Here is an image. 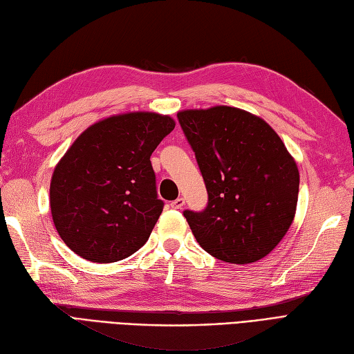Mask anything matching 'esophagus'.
<instances>
[{
    "label": "esophagus",
    "instance_id": "esophagus-1",
    "mask_svg": "<svg viewBox=\"0 0 354 354\" xmlns=\"http://www.w3.org/2000/svg\"><path fill=\"white\" fill-rule=\"evenodd\" d=\"M185 206V200L183 198H177L174 201H171V207L172 209H182Z\"/></svg>",
    "mask_w": 354,
    "mask_h": 354
}]
</instances>
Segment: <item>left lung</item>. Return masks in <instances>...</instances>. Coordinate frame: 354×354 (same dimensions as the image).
<instances>
[{"mask_svg":"<svg viewBox=\"0 0 354 354\" xmlns=\"http://www.w3.org/2000/svg\"><path fill=\"white\" fill-rule=\"evenodd\" d=\"M209 194L203 212L185 210L209 254L245 265L270 254L294 221L300 172L271 125L232 106L177 113Z\"/></svg>","mask_w":354,"mask_h":354,"instance_id":"obj_1","label":"left lung"}]
</instances>
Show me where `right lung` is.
<instances>
[{
	"label": "right lung",
	"instance_id": "right-lung-1",
	"mask_svg": "<svg viewBox=\"0 0 354 354\" xmlns=\"http://www.w3.org/2000/svg\"><path fill=\"white\" fill-rule=\"evenodd\" d=\"M174 127L169 115L118 113L89 125L68 148L53 171L50 206L75 254L112 263L148 241L163 209L150 156Z\"/></svg>",
	"mask_w": 354,
	"mask_h": 354
}]
</instances>
